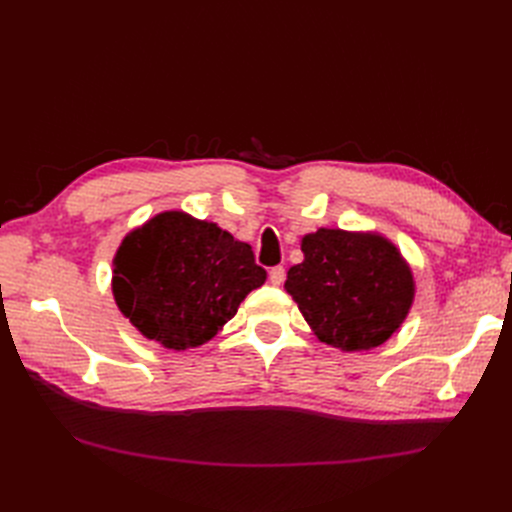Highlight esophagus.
Here are the masks:
<instances>
[{
  "label": "esophagus",
  "mask_w": 512,
  "mask_h": 512,
  "mask_svg": "<svg viewBox=\"0 0 512 512\" xmlns=\"http://www.w3.org/2000/svg\"><path fill=\"white\" fill-rule=\"evenodd\" d=\"M269 280L273 286H282L284 280H286V269L284 267H273L269 271Z\"/></svg>",
  "instance_id": "obj_1"
}]
</instances>
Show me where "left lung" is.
I'll return each instance as SVG.
<instances>
[{"instance_id":"obj_1","label":"left lung","mask_w":512,"mask_h":512,"mask_svg":"<svg viewBox=\"0 0 512 512\" xmlns=\"http://www.w3.org/2000/svg\"><path fill=\"white\" fill-rule=\"evenodd\" d=\"M286 292L320 342L346 352L384 344L404 322L414 282L404 258L378 235L320 228L301 243Z\"/></svg>"}]
</instances>
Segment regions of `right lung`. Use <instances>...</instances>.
<instances>
[{
	"mask_svg": "<svg viewBox=\"0 0 512 512\" xmlns=\"http://www.w3.org/2000/svg\"><path fill=\"white\" fill-rule=\"evenodd\" d=\"M265 280L250 245L181 211L130 232L113 262L121 314L173 350L205 344Z\"/></svg>",
	"mask_w": 512,
	"mask_h": 512,
	"instance_id": "1",
	"label": "right lung"
}]
</instances>
